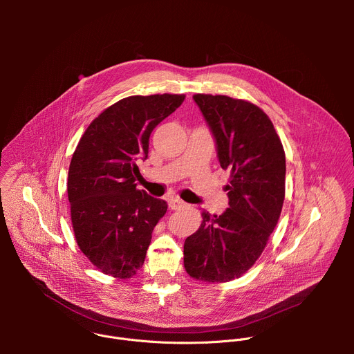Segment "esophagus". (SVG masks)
<instances>
[{"label": "esophagus", "instance_id": "1", "mask_svg": "<svg viewBox=\"0 0 354 354\" xmlns=\"http://www.w3.org/2000/svg\"><path fill=\"white\" fill-rule=\"evenodd\" d=\"M168 205H169V209H172V210H179V209H182V207H185V206H186L185 201H183V200H180V198H178V197H172V198H169Z\"/></svg>", "mask_w": 354, "mask_h": 354}]
</instances>
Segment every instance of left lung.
I'll list each match as a JSON object with an SVG mask.
<instances>
[{
  "mask_svg": "<svg viewBox=\"0 0 354 354\" xmlns=\"http://www.w3.org/2000/svg\"><path fill=\"white\" fill-rule=\"evenodd\" d=\"M193 100L216 142L223 169H231L228 209L201 213L200 228L186 238L183 263L197 280L224 283L257 262L284 201L286 156L268 115L254 104L224 95L197 93Z\"/></svg>",
  "mask_w": 354,
  "mask_h": 354,
  "instance_id": "8db88e82",
  "label": "left lung"
}]
</instances>
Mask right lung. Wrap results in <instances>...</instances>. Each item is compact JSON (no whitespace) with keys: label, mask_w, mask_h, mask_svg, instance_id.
Wrapping results in <instances>:
<instances>
[{"label":"right lung","mask_w":354,"mask_h":354,"mask_svg":"<svg viewBox=\"0 0 354 354\" xmlns=\"http://www.w3.org/2000/svg\"><path fill=\"white\" fill-rule=\"evenodd\" d=\"M183 100L171 93L124 97L88 126L74 151L67 192L75 239L105 274H136L167 213V201L138 190L134 180L151 133Z\"/></svg>","instance_id":"1"}]
</instances>
